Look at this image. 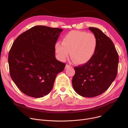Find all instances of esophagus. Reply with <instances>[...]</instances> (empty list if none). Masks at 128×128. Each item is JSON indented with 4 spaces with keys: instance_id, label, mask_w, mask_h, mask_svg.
I'll use <instances>...</instances> for the list:
<instances>
[{
    "instance_id": "obj_1",
    "label": "esophagus",
    "mask_w": 128,
    "mask_h": 128,
    "mask_svg": "<svg viewBox=\"0 0 128 128\" xmlns=\"http://www.w3.org/2000/svg\"><path fill=\"white\" fill-rule=\"evenodd\" d=\"M70 67V66H69V65H68V64H66V66H65V69H67L68 68H69Z\"/></svg>"
}]
</instances>
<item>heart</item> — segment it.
Listing matches in <instances>:
<instances>
[{"instance_id":"1","label":"heart","mask_w":128,"mask_h":128,"mask_svg":"<svg viewBox=\"0 0 128 128\" xmlns=\"http://www.w3.org/2000/svg\"><path fill=\"white\" fill-rule=\"evenodd\" d=\"M97 46L94 34L84 31H71L63 38L62 42H57L54 46L59 59L64 61L70 57L80 65L86 64L94 56Z\"/></svg>"}]
</instances>
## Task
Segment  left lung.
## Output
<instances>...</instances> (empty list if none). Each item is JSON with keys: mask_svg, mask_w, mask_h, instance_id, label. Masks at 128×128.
<instances>
[{"mask_svg": "<svg viewBox=\"0 0 128 128\" xmlns=\"http://www.w3.org/2000/svg\"><path fill=\"white\" fill-rule=\"evenodd\" d=\"M96 37L97 46L93 58L86 64L74 67L72 86L78 95L91 98L102 94L114 80L118 55L112 40L101 30L89 27Z\"/></svg>", "mask_w": 128, "mask_h": 128, "instance_id": "1", "label": "left lung"}]
</instances>
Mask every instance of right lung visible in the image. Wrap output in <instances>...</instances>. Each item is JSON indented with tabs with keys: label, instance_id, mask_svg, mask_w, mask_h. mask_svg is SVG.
Segmentation results:
<instances>
[{
	"label": "right lung",
	"instance_id": "1",
	"mask_svg": "<svg viewBox=\"0 0 128 128\" xmlns=\"http://www.w3.org/2000/svg\"><path fill=\"white\" fill-rule=\"evenodd\" d=\"M62 29L36 26L14 41L8 58L10 77L22 93L40 98L52 90L65 64L55 57L54 46Z\"/></svg>",
	"mask_w": 128,
	"mask_h": 128
}]
</instances>
